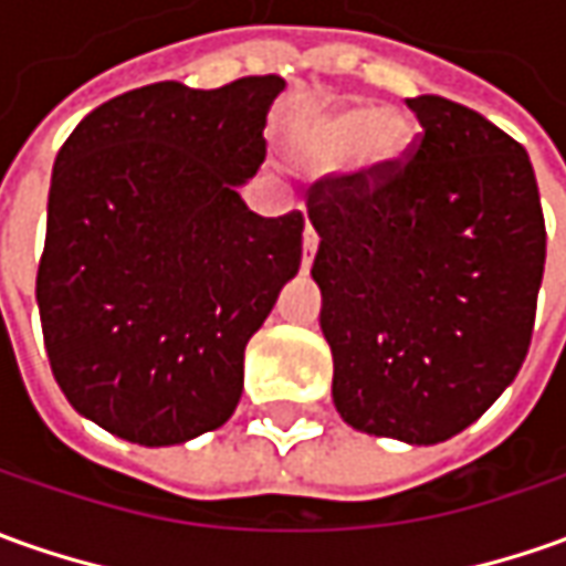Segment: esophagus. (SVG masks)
I'll return each mask as SVG.
<instances>
[{
  "mask_svg": "<svg viewBox=\"0 0 566 566\" xmlns=\"http://www.w3.org/2000/svg\"><path fill=\"white\" fill-rule=\"evenodd\" d=\"M315 251H318V234H315V229L306 222V232H303V266L310 269V263H313Z\"/></svg>",
  "mask_w": 566,
  "mask_h": 566,
  "instance_id": "esophagus-1",
  "label": "esophagus"
}]
</instances>
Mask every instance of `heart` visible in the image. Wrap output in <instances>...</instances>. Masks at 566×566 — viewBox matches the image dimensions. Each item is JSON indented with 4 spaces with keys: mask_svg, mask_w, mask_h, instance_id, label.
Wrapping results in <instances>:
<instances>
[{
    "mask_svg": "<svg viewBox=\"0 0 566 566\" xmlns=\"http://www.w3.org/2000/svg\"><path fill=\"white\" fill-rule=\"evenodd\" d=\"M371 136V160L384 164L399 154V129L390 123V114L380 107H353L344 114H334L328 120L303 126L287 142V154L300 167H328L337 157Z\"/></svg>",
    "mask_w": 566,
    "mask_h": 566,
    "instance_id": "obj_1",
    "label": "heart"
}]
</instances>
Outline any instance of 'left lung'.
Wrapping results in <instances>:
<instances>
[{"label":"left lung","instance_id":"obj_1","mask_svg":"<svg viewBox=\"0 0 566 566\" xmlns=\"http://www.w3.org/2000/svg\"><path fill=\"white\" fill-rule=\"evenodd\" d=\"M406 105V160L322 179L313 279L349 428L402 443L455 437L517 378L545 269L524 145L440 95Z\"/></svg>","mask_w":566,"mask_h":566}]
</instances>
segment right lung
Segmentation results:
<instances>
[{
	"label": "right lung",
	"instance_id": "obj_1",
	"mask_svg": "<svg viewBox=\"0 0 566 566\" xmlns=\"http://www.w3.org/2000/svg\"><path fill=\"white\" fill-rule=\"evenodd\" d=\"M282 90L275 73L151 83L95 107L57 151L42 337L67 402L114 437L176 446L232 418L244 347L303 256V213L256 217L238 195Z\"/></svg>",
	"mask_w": 566,
	"mask_h": 566
}]
</instances>
